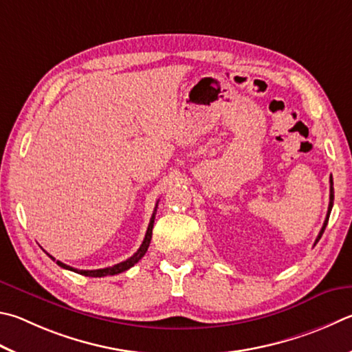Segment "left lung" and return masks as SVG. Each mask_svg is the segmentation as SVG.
Wrapping results in <instances>:
<instances>
[{
	"label": "left lung",
	"instance_id": "left-lung-1",
	"mask_svg": "<svg viewBox=\"0 0 352 352\" xmlns=\"http://www.w3.org/2000/svg\"><path fill=\"white\" fill-rule=\"evenodd\" d=\"M329 183H331V189H329V206H328V214H327V219H324V223H323V226H322V229H320V232H318V235H317L316 243L322 239V235H323V232H324V228H327V225H328V220H329V214H331L332 204H334V188H332V175H331V180H329Z\"/></svg>",
	"mask_w": 352,
	"mask_h": 352
}]
</instances>
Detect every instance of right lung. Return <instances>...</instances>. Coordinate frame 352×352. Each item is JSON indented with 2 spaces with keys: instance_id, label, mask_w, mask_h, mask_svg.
<instances>
[{
  "instance_id": "obj_1",
  "label": "right lung",
  "mask_w": 352,
  "mask_h": 352,
  "mask_svg": "<svg viewBox=\"0 0 352 352\" xmlns=\"http://www.w3.org/2000/svg\"><path fill=\"white\" fill-rule=\"evenodd\" d=\"M158 206V204H157ZM157 206L154 209V214H152L151 217V221H149V226H148V231H146V235H144V240L142 243V246L138 248V251L132 255V257H129L124 261H121V263H117L113 266H109V267H103V270H92V271H86V270H75V267L72 266H67L65 263H61V261H56V265L65 267V270H69V271H74L76 274H81V276H86V277H104V276H115V274H121L129 270V267H132L135 263H138L140 260H142L143 255L146 254V251H148L149 248V243H151V239H152V228H154V220H155V212H157ZM49 255V254H47ZM50 258L55 260L52 255H49Z\"/></svg>"
}]
</instances>
